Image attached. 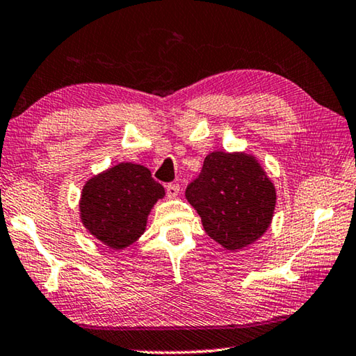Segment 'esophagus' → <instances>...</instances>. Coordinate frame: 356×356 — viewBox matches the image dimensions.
<instances>
[{
	"mask_svg": "<svg viewBox=\"0 0 356 356\" xmlns=\"http://www.w3.org/2000/svg\"><path fill=\"white\" fill-rule=\"evenodd\" d=\"M179 191H180V187H179L177 184H168V185H166V195H168L171 200L176 198V196L179 195Z\"/></svg>",
	"mask_w": 356,
	"mask_h": 356,
	"instance_id": "34e87169",
	"label": "esophagus"
}]
</instances>
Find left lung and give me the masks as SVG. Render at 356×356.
Here are the masks:
<instances>
[{"instance_id":"1","label":"left lung","mask_w":356,"mask_h":356,"mask_svg":"<svg viewBox=\"0 0 356 356\" xmlns=\"http://www.w3.org/2000/svg\"><path fill=\"white\" fill-rule=\"evenodd\" d=\"M185 196L211 238L229 252L249 247L266 233L277 193L255 155L212 152Z\"/></svg>"}]
</instances>
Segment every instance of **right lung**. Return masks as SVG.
<instances>
[{
	"label": "right lung",
	"mask_w": 356,
	"mask_h": 356,
	"mask_svg": "<svg viewBox=\"0 0 356 356\" xmlns=\"http://www.w3.org/2000/svg\"><path fill=\"white\" fill-rule=\"evenodd\" d=\"M165 195L147 168L118 163L83 185L79 218L93 238L109 249L123 250L144 234L150 211Z\"/></svg>",
	"instance_id": "right-lung-1"
}]
</instances>
